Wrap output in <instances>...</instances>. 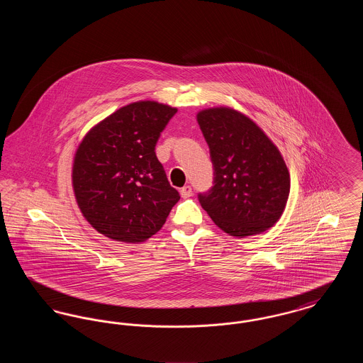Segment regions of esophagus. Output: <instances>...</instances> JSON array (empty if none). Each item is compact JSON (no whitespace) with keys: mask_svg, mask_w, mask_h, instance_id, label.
Wrapping results in <instances>:
<instances>
[{"mask_svg":"<svg viewBox=\"0 0 363 363\" xmlns=\"http://www.w3.org/2000/svg\"><path fill=\"white\" fill-rule=\"evenodd\" d=\"M179 193H181L182 199H189L190 196L193 194V191H191V188H190V186H184L182 189L179 190Z\"/></svg>","mask_w":363,"mask_h":363,"instance_id":"1","label":"esophagus"}]
</instances>
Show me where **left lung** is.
I'll list each match as a JSON object with an SVG mask.
<instances>
[{"label":"left lung","instance_id":"left-lung-1","mask_svg":"<svg viewBox=\"0 0 363 363\" xmlns=\"http://www.w3.org/2000/svg\"><path fill=\"white\" fill-rule=\"evenodd\" d=\"M197 122L213 164V186L199 194L201 207L231 237L267 231L290 194V173L277 145L256 122L230 107L201 110Z\"/></svg>","mask_w":363,"mask_h":363}]
</instances>
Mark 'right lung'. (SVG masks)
I'll use <instances>...</instances> for the list:
<instances>
[{"instance_id":"obj_1","label":"right lung","mask_w":363,"mask_h":363,"mask_svg":"<svg viewBox=\"0 0 363 363\" xmlns=\"http://www.w3.org/2000/svg\"><path fill=\"white\" fill-rule=\"evenodd\" d=\"M177 108L155 101L126 104L96 123L79 144L72 186L86 222L126 243L156 234L178 203L155 145Z\"/></svg>"}]
</instances>
